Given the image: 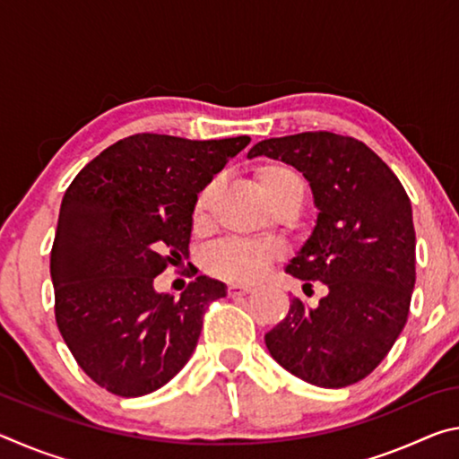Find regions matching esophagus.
<instances>
[{
    "label": "esophagus",
    "instance_id": "obj_1",
    "mask_svg": "<svg viewBox=\"0 0 459 459\" xmlns=\"http://www.w3.org/2000/svg\"><path fill=\"white\" fill-rule=\"evenodd\" d=\"M253 291L251 285H229L230 298H240V295H248Z\"/></svg>",
    "mask_w": 459,
    "mask_h": 459
}]
</instances>
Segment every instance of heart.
Returning <instances> with one entry per match:
<instances>
[{
    "mask_svg": "<svg viewBox=\"0 0 459 459\" xmlns=\"http://www.w3.org/2000/svg\"><path fill=\"white\" fill-rule=\"evenodd\" d=\"M257 184L263 196L269 204L291 188H304L299 176L291 168L283 164H265L257 169ZM216 184L211 182L198 192L192 208V221L196 227L204 224L211 211V202L214 198ZM281 257V247L275 243H261V240H243V238H227L214 243L206 251V267L214 275L229 281L248 283L259 279L269 269L271 263Z\"/></svg>",
    "mask_w": 459,
    "mask_h": 459,
    "instance_id": "obj_1",
    "label": "heart"
}]
</instances>
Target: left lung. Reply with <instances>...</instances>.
Here are the masks:
<instances>
[{
	"instance_id": "1",
	"label": "left lung",
	"mask_w": 459,
	"mask_h": 459,
	"mask_svg": "<svg viewBox=\"0 0 459 459\" xmlns=\"http://www.w3.org/2000/svg\"><path fill=\"white\" fill-rule=\"evenodd\" d=\"M291 164L312 186L317 222L287 273L322 281L316 307L291 299L265 333L273 359L324 388L359 383L391 351L407 324L415 287V229L399 178L368 145L330 131L263 139L248 158Z\"/></svg>"
}]
</instances>
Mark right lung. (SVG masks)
<instances>
[{
    "mask_svg": "<svg viewBox=\"0 0 459 459\" xmlns=\"http://www.w3.org/2000/svg\"><path fill=\"white\" fill-rule=\"evenodd\" d=\"M248 142L129 135L66 188L50 253L54 316L84 375L108 393L142 397L174 378L208 306L227 295L200 275L174 299L153 279L188 257L194 200Z\"/></svg>",
    "mask_w": 459,
    "mask_h": 459,
    "instance_id": "add662e5",
    "label": "right lung"
}]
</instances>
